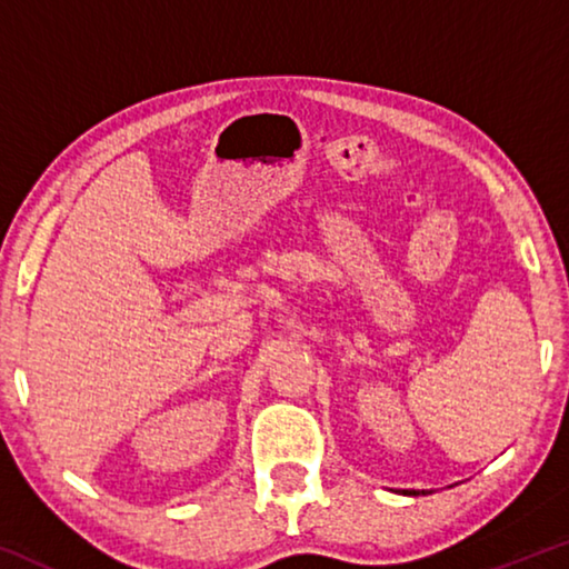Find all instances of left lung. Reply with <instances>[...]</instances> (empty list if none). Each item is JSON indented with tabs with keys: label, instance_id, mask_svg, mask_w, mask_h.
Instances as JSON below:
<instances>
[{
	"label": "left lung",
	"instance_id": "1",
	"mask_svg": "<svg viewBox=\"0 0 569 569\" xmlns=\"http://www.w3.org/2000/svg\"><path fill=\"white\" fill-rule=\"evenodd\" d=\"M407 495H417V492H407Z\"/></svg>",
	"mask_w": 569,
	"mask_h": 569
}]
</instances>
